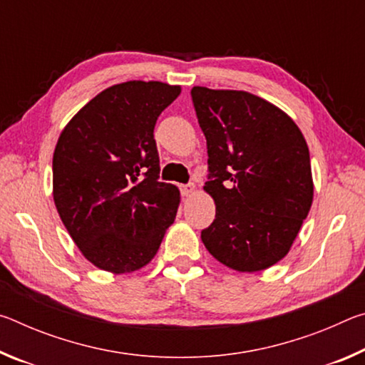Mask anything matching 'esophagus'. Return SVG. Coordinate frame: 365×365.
<instances>
[{"instance_id":"34e87169","label":"esophagus","mask_w":365,"mask_h":365,"mask_svg":"<svg viewBox=\"0 0 365 365\" xmlns=\"http://www.w3.org/2000/svg\"><path fill=\"white\" fill-rule=\"evenodd\" d=\"M180 191L183 196H190L195 193V183H187V185H182L180 187Z\"/></svg>"}]
</instances>
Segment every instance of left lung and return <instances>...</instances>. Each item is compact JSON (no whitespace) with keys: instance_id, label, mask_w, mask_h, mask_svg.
<instances>
[{"instance_id":"obj_1","label":"left lung","mask_w":365,"mask_h":365,"mask_svg":"<svg viewBox=\"0 0 365 365\" xmlns=\"http://www.w3.org/2000/svg\"><path fill=\"white\" fill-rule=\"evenodd\" d=\"M191 101L215 202L202 243L230 269H267L287 256L312 205L306 140L283 110L246 91L193 86Z\"/></svg>"}]
</instances>
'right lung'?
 <instances>
[{
	"mask_svg": "<svg viewBox=\"0 0 365 365\" xmlns=\"http://www.w3.org/2000/svg\"><path fill=\"white\" fill-rule=\"evenodd\" d=\"M180 86H109L78 110L53 156V196L67 232L91 264L138 270L174 224L180 191L159 180L154 125Z\"/></svg>",
	"mask_w": 365,
	"mask_h": 365,
	"instance_id": "right-lung-1",
	"label": "right lung"
}]
</instances>
